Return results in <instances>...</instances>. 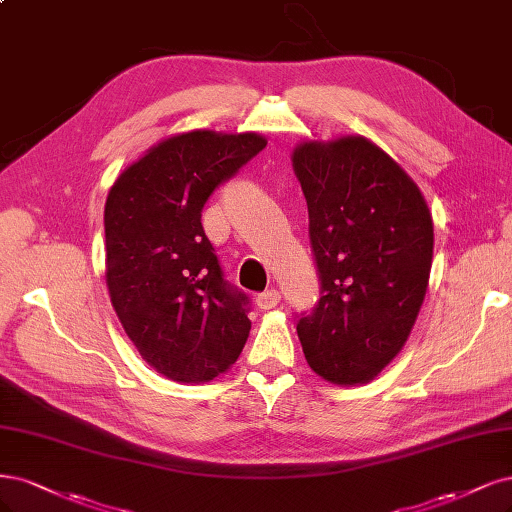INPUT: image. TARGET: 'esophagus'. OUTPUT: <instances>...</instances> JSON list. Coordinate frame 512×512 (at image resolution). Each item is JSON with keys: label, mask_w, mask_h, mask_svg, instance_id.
Returning <instances> with one entry per match:
<instances>
[{"label": "esophagus", "mask_w": 512, "mask_h": 512, "mask_svg": "<svg viewBox=\"0 0 512 512\" xmlns=\"http://www.w3.org/2000/svg\"><path fill=\"white\" fill-rule=\"evenodd\" d=\"M279 301H281V294H279L275 288L264 290V292H260V294L256 296V305H258V309H262V311L277 307Z\"/></svg>", "instance_id": "34e87169"}]
</instances>
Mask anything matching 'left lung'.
I'll list each match as a JSON object with an SVG mask.
<instances>
[{
	"label": "left lung",
	"mask_w": 512,
	"mask_h": 512,
	"mask_svg": "<svg viewBox=\"0 0 512 512\" xmlns=\"http://www.w3.org/2000/svg\"><path fill=\"white\" fill-rule=\"evenodd\" d=\"M292 167L322 281L298 339L315 375L368 383L400 354L424 305L432 214L411 175L362 135L296 144Z\"/></svg>",
	"instance_id": "obj_1"
}]
</instances>
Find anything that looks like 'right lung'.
<instances>
[{"label":"right lung","mask_w":512,"mask_h":512,"mask_svg":"<svg viewBox=\"0 0 512 512\" xmlns=\"http://www.w3.org/2000/svg\"><path fill=\"white\" fill-rule=\"evenodd\" d=\"M264 146L252 131L169 135L108 192L110 301L139 356L171 381L205 383L226 373L250 337V301L222 279L201 209Z\"/></svg>","instance_id":"right-lung-1"}]
</instances>
